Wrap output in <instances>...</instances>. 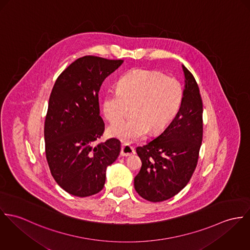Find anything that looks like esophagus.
I'll return each instance as SVG.
<instances>
[{"label":"esophagus","instance_id":"esophagus-1","mask_svg":"<svg viewBox=\"0 0 250 250\" xmlns=\"http://www.w3.org/2000/svg\"><path fill=\"white\" fill-rule=\"evenodd\" d=\"M135 153L134 148L129 146L128 144H123L122 145V148H121V156H130L132 154Z\"/></svg>","mask_w":250,"mask_h":250}]
</instances>
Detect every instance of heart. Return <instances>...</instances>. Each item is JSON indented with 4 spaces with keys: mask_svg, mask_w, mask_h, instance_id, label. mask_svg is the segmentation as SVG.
<instances>
[{
    "mask_svg": "<svg viewBox=\"0 0 250 250\" xmlns=\"http://www.w3.org/2000/svg\"><path fill=\"white\" fill-rule=\"evenodd\" d=\"M182 101L183 88L176 79L153 70H131L120 78L118 89L106 92L103 112L107 121L115 122L132 106L134 117L112 124L107 132L124 141L142 138L149 129L159 132L174 120Z\"/></svg>",
    "mask_w": 250,
    "mask_h": 250,
    "instance_id": "1",
    "label": "heart"
}]
</instances>
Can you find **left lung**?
Segmentation results:
<instances>
[{
  "instance_id": "8db88e82",
  "label": "left lung",
  "mask_w": 250,
  "mask_h": 250,
  "mask_svg": "<svg viewBox=\"0 0 250 250\" xmlns=\"http://www.w3.org/2000/svg\"><path fill=\"white\" fill-rule=\"evenodd\" d=\"M185 89L180 109L166 129L136 151L142 167L134 178L136 192L151 202L178 194L190 181L203 136L202 99L192 73L182 66Z\"/></svg>"
}]
</instances>
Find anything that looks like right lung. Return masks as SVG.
<instances>
[{
    "instance_id": "obj_1",
    "label": "right lung",
    "mask_w": 250,
    "mask_h": 250,
    "mask_svg": "<svg viewBox=\"0 0 250 250\" xmlns=\"http://www.w3.org/2000/svg\"><path fill=\"white\" fill-rule=\"evenodd\" d=\"M124 60L85 56L57 78L45 120V151L51 173L67 193L80 197L101 192L105 170L118 158L116 138L94 145L104 132L99 92Z\"/></svg>"
}]
</instances>
